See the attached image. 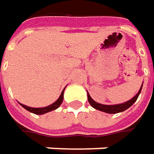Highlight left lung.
I'll return each instance as SVG.
<instances>
[{
	"label": "left lung",
	"instance_id": "1",
	"mask_svg": "<svg viewBox=\"0 0 154 154\" xmlns=\"http://www.w3.org/2000/svg\"><path fill=\"white\" fill-rule=\"evenodd\" d=\"M142 88H143V85L140 88L139 91L137 95L131 99L130 100H128L127 102L122 104H118V105H111V106H107V105H102V104L97 103L95 102L94 100L91 98L89 93L88 94V101L89 103L91 104V106L92 107H94L96 110H99V111H104V112H106V113H111V114H116V113H118V112H122V111H124L125 110H127L130 106H132L133 103L135 102L137 99L138 98V95L141 93V91H142Z\"/></svg>",
	"mask_w": 154,
	"mask_h": 154
}]
</instances>
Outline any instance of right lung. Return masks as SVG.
Returning a JSON list of instances; mask_svg holds the SVG:
<instances>
[{
  "label": "right lung",
  "mask_w": 154,
  "mask_h": 154,
  "mask_svg": "<svg viewBox=\"0 0 154 154\" xmlns=\"http://www.w3.org/2000/svg\"><path fill=\"white\" fill-rule=\"evenodd\" d=\"M64 91V90H63ZM63 91H62L61 95L59 96V98L54 103H53L50 106H46V107H43V108H32V107H29V106H24L22 104L20 103V105L22 106V107L25 108L26 110H27L28 111L30 112H32L34 114H37V115H42V114H44V113H47V112H49L51 111H54L55 109H57L58 107H59V106L62 104V101H63Z\"/></svg>",
  "instance_id": "1"
}]
</instances>
